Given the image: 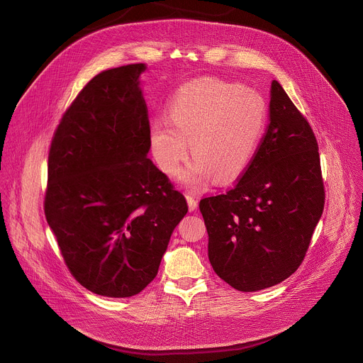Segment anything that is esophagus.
<instances>
[{
  "instance_id": "1",
  "label": "esophagus",
  "mask_w": 363,
  "mask_h": 363,
  "mask_svg": "<svg viewBox=\"0 0 363 363\" xmlns=\"http://www.w3.org/2000/svg\"><path fill=\"white\" fill-rule=\"evenodd\" d=\"M186 201H188V206H189V211H195L196 206H198V199L191 196V195H186Z\"/></svg>"
}]
</instances>
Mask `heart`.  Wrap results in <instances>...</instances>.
<instances>
[{"instance_id": "b5f03b06", "label": "heart", "mask_w": 363, "mask_h": 363, "mask_svg": "<svg viewBox=\"0 0 363 363\" xmlns=\"http://www.w3.org/2000/svg\"><path fill=\"white\" fill-rule=\"evenodd\" d=\"M267 123L264 100L242 86L198 79L182 86L168 106V122L149 128L152 157L162 172L178 174L189 153L194 160L179 179L198 188L238 179L254 161Z\"/></svg>"}]
</instances>
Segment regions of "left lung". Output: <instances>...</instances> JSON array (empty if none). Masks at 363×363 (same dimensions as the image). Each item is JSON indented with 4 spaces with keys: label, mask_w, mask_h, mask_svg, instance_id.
<instances>
[{
    "label": "left lung",
    "mask_w": 363,
    "mask_h": 363,
    "mask_svg": "<svg viewBox=\"0 0 363 363\" xmlns=\"http://www.w3.org/2000/svg\"><path fill=\"white\" fill-rule=\"evenodd\" d=\"M269 111L267 132L237 185L199 202L210 263L240 291L263 290L290 277L325 206L318 140L276 80Z\"/></svg>",
    "instance_id": "obj_1"
}]
</instances>
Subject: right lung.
Returning <instances> with one entry per match:
<instances>
[{"mask_svg": "<svg viewBox=\"0 0 363 363\" xmlns=\"http://www.w3.org/2000/svg\"><path fill=\"white\" fill-rule=\"evenodd\" d=\"M146 66L94 76L51 140L47 223L73 277L91 293L130 297L158 274L188 213L184 195L147 158Z\"/></svg>", "mask_w": 363, "mask_h": 363, "instance_id": "add662e5", "label": "right lung"}]
</instances>
